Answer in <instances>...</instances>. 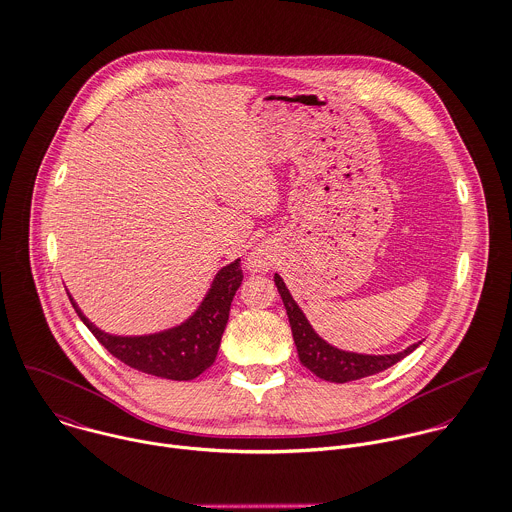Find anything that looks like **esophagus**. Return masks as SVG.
<instances>
[{
    "instance_id": "34e87169",
    "label": "esophagus",
    "mask_w": 512,
    "mask_h": 512,
    "mask_svg": "<svg viewBox=\"0 0 512 512\" xmlns=\"http://www.w3.org/2000/svg\"><path fill=\"white\" fill-rule=\"evenodd\" d=\"M266 266H268L266 256H264L262 252H252V256H250V268H254V270H264Z\"/></svg>"
}]
</instances>
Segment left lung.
<instances>
[{
  "mask_svg": "<svg viewBox=\"0 0 512 512\" xmlns=\"http://www.w3.org/2000/svg\"><path fill=\"white\" fill-rule=\"evenodd\" d=\"M276 288L282 296L290 326H292V336L298 347V355L302 365H306L310 371H314L320 379L334 381V383H345V381H355L361 377L375 375L397 361H401L405 355H409L419 343L409 345L407 349L391 355H365V353H353V351H343L328 341L322 340L314 328L310 326L308 318L300 310V306L294 302L292 294L288 292L284 280L276 274L274 276Z\"/></svg>",
  "mask_w": 512,
  "mask_h": 512,
  "instance_id": "left-lung-1",
  "label": "left lung"
}]
</instances>
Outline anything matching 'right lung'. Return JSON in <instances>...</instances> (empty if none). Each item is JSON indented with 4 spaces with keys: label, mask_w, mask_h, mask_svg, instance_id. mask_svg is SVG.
<instances>
[{
    "label": "right lung",
    "mask_w": 512,
    "mask_h": 512,
    "mask_svg": "<svg viewBox=\"0 0 512 512\" xmlns=\"http://www.w3.org/2000/svg\"><path fill=\"white\" fill-rule=\"evenodd\" d=\"M242 278L244 276L240 260H234L232 264L224 266L216 274L198 310L186 322L171 330L149 336L105 334L97 326H93L83 316L73 298L69 294L67 296L81 322L117 359L149 375L174 381H188L198 377L204 369H208L214 363L228 322L230 304L236 290L242 284Z\"/></svg>",
    "instance_id": "1"
}]
</instances>
